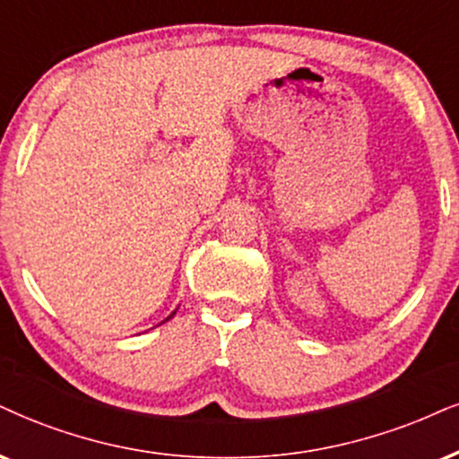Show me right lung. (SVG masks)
Masks as SVG:
<instances>
[{"instance_id":"obj_1","label":"right lung","mask_w":459,"mask_h":459,"mask_svg":"<svg viewBox=\"0 0 459 459\" xmlns=\"http://www.w3.org/2000/svg\"><path fill=\"white\" fill-rule=\"evenodd\" d=\"M172 315H174V313H172ZM168 319H169V316H168Z\"/></svg>"}]
</instances>
